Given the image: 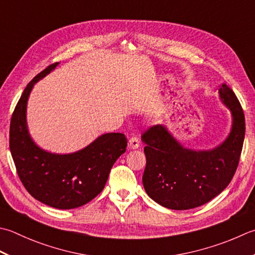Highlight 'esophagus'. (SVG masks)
Masks as SVG:
<instances>
[{"label": "esophagus", "mask_w": 255, "mask_h": 255, "mask_svg": "<svg viewBox=\"0 0 255 255\" xmlns=\"http://www.w3.org/2000/svg\"><path fill=\"white\" fill-rule=\"evenodd\" d=\"M139 144H140V140H139V138L136 136H132L130 137L128 141V146L129 149H137L139 147Z\"/></svg>", "instance_id": "34e87169"}]
</instances>
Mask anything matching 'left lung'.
Instances as JSON below:
<instances>
[{
    "label": "left lung",
    "instance_id": "1",
    "mask_svg": "<svg viewBox=\"0 0 255 255\" xmlns=\"http://www.w3.org/2000/svg\"><path fill=\"white\" fill-rule=\"evenodd\" d=\"M230 109L232 127L221 144L209 150L186 148L166 126L156 125L142 134L147 163L143 188L153 201L172 210H188L212 200L228 187L240 160L246 119L240 102L228 85L219 88Z\"/></svg>",
    "mask_w": 255,
    "mask_h": 255
}]
</instances>
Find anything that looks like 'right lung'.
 <instances>
[{"mask_svg": "<svg viewBox=\"0 0 255 255\" xmlns=\"http://www.w3.org/2000/svg\"><path fill=\"white\" fill-rule=\"evenodd\" d=\"M57 65H49L24 89L9 125V149L28 193L46 206L66 210L84 206L103 191L114 163L126 151L127 139L121 132L104 133L87 147L65 154L48 152L34 142L26 123L28 96Z\"/></svg>", "mask_w": 255, "mask_h": 255, "instance_id": "1", "label": "right lung"}]
</instances>
